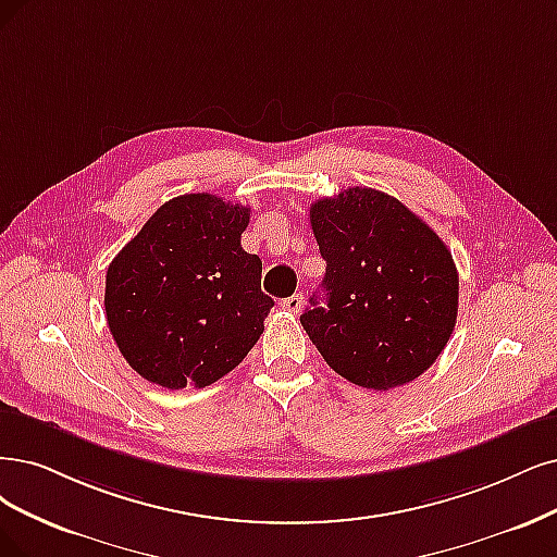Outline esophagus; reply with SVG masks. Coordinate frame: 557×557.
<instances>
[{
  "instance_id": "esophagus-1",
  "label": "esophagus",
  "mask_w": 557,
  "mask_h": 557,
  "mask_svg": "<svg viewBox=\"0 0 557 557\" xmlns=\"http://www.w3.org/2000/svg\"><path fill=\"white\" fill-rule=\"evenodd\" d=\"M280 307H282V310H286V312L298 314V312L302 310V296H300V294H294V296H289V298H284V300L280 302Z\"/></svg>"
}]
</instances>
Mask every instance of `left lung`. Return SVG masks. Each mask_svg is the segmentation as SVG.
Here are the masks:
<instances>
[{
    "label": "left lung",
    "instance_id": "8db88e82",
    "mask_svg": "<svg viewBox=\"0 0 557 557\" xmlns=\"http://www.w3.org/2000/svg\"><path fill=\"white\" fill-rule=\"evenodd\" d=\"M325 259V307H307L305 333L339 376L369 389L410 383L455 331L459 273L447 245L381 190L348 188L310 209Z\"/></svg>",
    "mask_w": 557,
    "mask_h": 557
}]
</instances>
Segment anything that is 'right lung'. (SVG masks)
I'll return each mask as SVG.
<instances>
[{
  "mask_svg": "<svg viewBox=\"0 0 557 557\" xmlns=\"http://www.w3.org/2000/svg\"><path fill=\"white\" fill-rule=\"evenodd\" d=\"M250 209L197 193L162 203L108 268L106 317L121 356L168 389L230 374L275 305L240 247Z\"/></svg>",
  "mask_w": 557,
  "mask_h": 557,
  "instance_id": "right-lung-1",
  "label": "right lung"
}]
</instances>
